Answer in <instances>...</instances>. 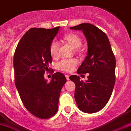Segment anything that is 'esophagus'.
<instances>
[{"instance_id":"obj_1","label":"esophagus","mask_w":131,"mask_h":131,"mask_svg":"<svg viewBox=\"0 0 131 131\" xmlns=\"http://www.w3.org/2000/svg\"><path fill=\"white\" fill-rule=\"evenodd\" d=\"M66 77L67 80H69V75H66Z\"/></svg>"}]
</instances>
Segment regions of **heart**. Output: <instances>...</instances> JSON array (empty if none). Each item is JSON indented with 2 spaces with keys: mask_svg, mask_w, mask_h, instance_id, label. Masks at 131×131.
<instances>
[{
  "mask_svg": "<svg viewBox=\"0 0 131 131\" xmlns=\"http://www.w3.org/2000/svg\"><path fill=\"white\" fill-rule=\"evenodd\" d=\"M63 41L66 43L68 44L74 50L79 51V48L81 46L82 43V39L79 35L75 33H68L63 36ZM50 54L53 58H56L58 56V51H59V45L57 42L52 41L50 46ZM77 63L76 60L72 59L69 60H63L58 64V68L63 71H71L74 69L75 66Z\"/></svg>",
  "mask_w": 131,
  "mask_h": 131,
  "instance_id": "obj_1",
  "label": "heart"
}]
</instances>
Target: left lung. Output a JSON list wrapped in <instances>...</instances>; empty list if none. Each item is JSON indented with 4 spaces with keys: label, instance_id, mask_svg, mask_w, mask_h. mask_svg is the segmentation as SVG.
I'll use <instances>...</instances> for the list:
<instances>
[{
    "label": "left lung",
    "instance_id": "left-lung-1",
    "mask_svg": "<svg viewBox=\"0 0 131 131\" xmlns=\"http://www.w3.org/2000/svg\"><path fill=\"white\" fill-rule=\"evenodd\" d=\"M82 30L87 40L88 52L77 70L78 74L88 73L84 82L77 75L69 79L75 84V99L82 112L92 114L107 104L114 86L116 59L106 34L90 23L70 27Z\"/></svg>",
    "mask_w": 131,
    "mask_h": 131
}]
</instances>
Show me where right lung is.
Here are the masks:
<instances>
[{"label":"right lung","mask_w":131,"mask_h":131,"mask_svg":"<svg viewBox=\"0 0 131 131\" xmlns=\"http://www.w3.org/2000/svg\"><path fill=\"white\" fill-rule=\"evenodd\" d=\"M59 28H30L19 41L14 54L15 83L20 97L25 108L41 119L57 112L61 90L67 81L59 72L52 75L50 82L44 78L52 62L50 46Z\"/></svg>","instance_id":"add662e5"}]
</instances>
